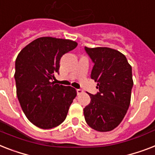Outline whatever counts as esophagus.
Instances as JSON below:
<instances>
[{"label":"esophagus","instance_id":"obj_1","mask_svg":"<svg viewBox=\"0 0 155 155\" xmlns=\"http://www.w3.org/2000/svg\"><path fill=\"white\" fill-rule=\"evenodd\" d=\"M76 92H77V95H80V94L84 92V91L82 89H76Z\"/></svg>","mask_w":155,"mask_h":155}]
</instances>
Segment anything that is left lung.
<instances>
[{
    "instance_id": "obj_1",
    "label": "left lung",
    "mask_w": 155,
    "mask_h": 155,
    "mask_svg": "<svg viewBox=\"0 0 155 155\" xmlns=\"http://www.w3.org/2000/svg\"><path fill=\"white\" fill-rule=\"evenodd\" d=\"M94 64L91 78L97 82L95 95L89 94L84 107L85 121L95 130L106 132L118 127L127 114L133 87L132 68L126 56L110 48H84Z\"/></svg>"
}]
</instances>
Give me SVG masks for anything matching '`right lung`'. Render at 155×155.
Returning a JSON list of instances; mask_svg holds the SVG:
<instances>
[{
    "label": "right lung",
    "instance_id": "obj_1",
    "mask_svg": "<svg viewBox=\"0 0 155 155\" xmlns=\"http://www.w3.org/2000/svg\"><path fill=\"white\" fill-rule=\"evenodd\" d=\"M76 46L70 40L41 37L16 57L14 78L19 103L28 119L41 129L56 127L64 121L76 96L72 87L51 82L59 73L61 57Z\"/></svg>",
    "mask_w": 155,
    "mask_h": 155
}]
</instances>
